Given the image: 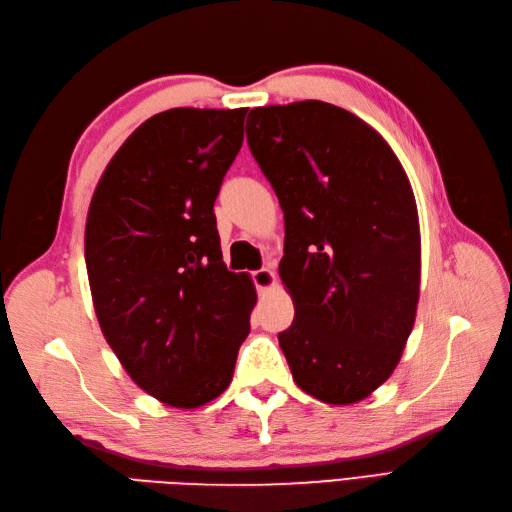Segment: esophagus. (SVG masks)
Masks as SVG:
<instances>
[{
    "mask_svg": "<svg viewBox=\"0 0 512 512\" xmlns=\"http://www.w3.org/2000/svg\"><path fill=\"white\" fill-rule=\"evenodd\" d=\"M252 282L256 284L258 292H265L275 286V273L271 269H258L252 273Z\"/></svg>",
    "mask_w": 512,
    "mask_h": 512,
    "instance_id": "esophagus-1",
    "label": "esophagus"
}]
</instances>
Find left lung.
I'll return each instance as SVG.
<instances>
[{
    "mask_svg": "<svg viewBox=\"0 0 512 512\" xmlns=\"http://www.w3.org/2000/svg\"><path fill=\"white\" fill-rule=\"evenodd\" d=\"M247 145L284 211L280 277L294 320L277 335L301 389L348 406L391 378L414 327L421 230L404 166L344 108H252Z\"/></svg>",
    "mask_w": 512,
    "mask_h": 512,
    "instance_id": "8db88e82",
    "label": "left lung"
}]
</instances>
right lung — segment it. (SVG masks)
<instances>
[{
	"mask_svg": "<svg viewBox=\"0 0 512 512\" xmlns=\"http://www.w3.org/2000/svg\"><path fill=\"white\" fill-rule=\"evenodd\" d=\"M247 108H170L108 162L85 226L91 299L128 376L162 404L220 397L250 333L256 290L226 269L213 203Z\"/></svg>",
	"mask_w": 512,
	"mask_h": 512,
	"instance_id": "1",
	"label": "right lung"
}]
</instances>
